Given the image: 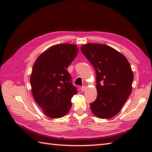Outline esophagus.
<instances>
[{
	"label": "esophagus",
	"instance_id": "1",
	"mask_svg": "<svg viewBox=\"0 0 152 152\" xmlns=\"http://www.w3.org/2000/svg\"><path fill=\"white\" fill-rule=\"evenodd\" d=\"M81 90H82V91H86V89H87V87H86V86H82V87H81Z\"/></svg>",
	"mask_w": 152,
	"mask_h": 152
}]
</instances>
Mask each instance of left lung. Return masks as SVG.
<instances>
[{"mask_svg":"<svg viewBox=\"0 0 152 152\" xmlns=\"http://www.w3.org/2000/svg\"><path fill=\"white\" fill-rule=\"evenodd\" d=\"M81 51L95 69L97 98L92 112L108 119L121 111L131 94L134 76L130 63L120 52L106 44H87Z\"/></svg>","mask_w":152,"mask_h":152,"instance_id":"8db88e82","label":"left lung"}]
</instances>
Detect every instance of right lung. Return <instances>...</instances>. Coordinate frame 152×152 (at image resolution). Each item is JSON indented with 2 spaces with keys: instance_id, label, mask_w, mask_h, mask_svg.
I'll return each mask as SVG.
<instances>
[{
  "instance_id": "right-lung-1",
  "label": "right lung",
  "mask_w": 152,
  "mask_h": 152,
  "mask_svg": "<svg viewBox=\"0 0 152 152\" xmlns=\"http://www.w3.org/2000/svg\"><path fill=\"white\" fill-rule=\"evenodd\" d=\"M79 52L75 44L53 45L37 58L30 75L31 93L45 115L63 117L70 111L71 99L77 94L67 68Z\"/></svg>"
}]
</instances>
